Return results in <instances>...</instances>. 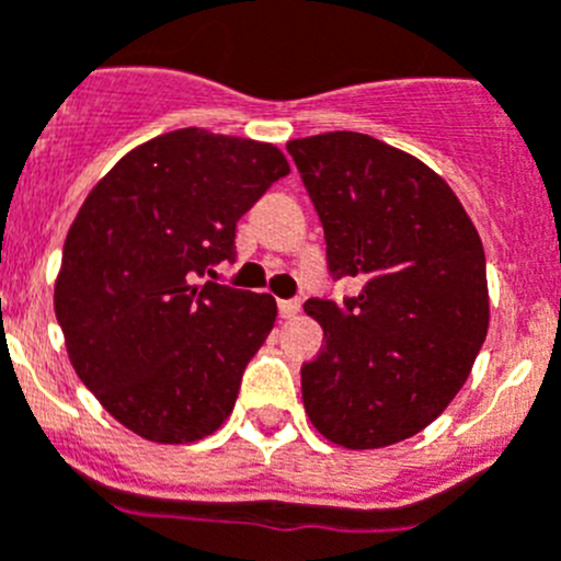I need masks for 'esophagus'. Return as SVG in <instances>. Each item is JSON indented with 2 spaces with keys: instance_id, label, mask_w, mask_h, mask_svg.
I'll use <instances>...</instances> for the list:
<instances>
[{
  "instance_id": "34e87169",
  "label": "esophagus",
  "mask_w": 561,
  "mask_h": 561,
  "mask_svg": "<svg viewBox=\"0 0 561 561\" xmlns=\"http://www.w3.org/2000/svg\"><path fill=\"white\" fill-rule=\"evenodd\" d=\"M277 311H280L284 320H291L300 311V300H277Z\"/></svg>"
}]
</instances>
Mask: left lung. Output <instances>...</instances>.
<instances>
[{
    "label": "left lung",
    "mask_w": 561,
    "mask_h": 561,
    "mask_svg": "<svg viewBox=\"0 0 561 561\" xmlns=\"http://www.w3.org/2000/svg\"><path fill=\"white\" fill-rule=\"evenodd\" d=\"M325 230L344 300L311 297L325 347L302 364V403L325 439L369 450L434 423L465 387L490 325L486 259L450 186L373 136L286 144Z\"/></svg>",
    "instance_id": "8db88e82"
}]
</instances>
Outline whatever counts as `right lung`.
Returning <instances> with one entry per match:
<instances>
[{
	"mask_svg": "<svg viewBox=\"0 0 561 561\" xmlns=\"http://www.w3.org/2000/svg\"><path fill=\"white\" fill-rule=\"evenodd\" d=\"M284 174L272 144L183 127L127 152L82 203L55 317L80 381L133 434L183 445L233 411L277 306L194 280L236 261V222Z\"/></svg>",
	"mask_w": 561,
	"mask_h": 561,
	"instance_id": "add662e5",
	"label": "right lung"
}]
</instances>
